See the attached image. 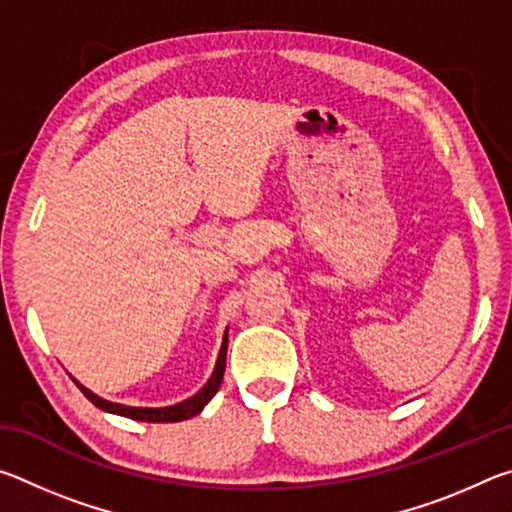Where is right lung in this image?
<instances>
[{
  "label": "right lung",
  "mask_w": 512,
  "mask_h": 512,
  "mask_svg": "<svg viewBox=\"0 0 512 512\" xmlns=\"http://www.w3.org/2000/svg\"><path fill=\"white\" fill-rule=\"evenodd\" d=\"M225 352H228V334L223 336V345H221V352H219V361H216V368L212 372V377L207 384L198 391L194 397H189L187 402H180L176 406H167V409H135V406H124V404H112L101 400L94 393H90L88 388H83L79 381H76V386L81 388V393L88 397V400L99 406L101 411H108V413H117V415H124V418H131V420H142V422H180V420H189L194 418V415L201 413L205 409V404L212 400L219 391L221 381H223V372H225Z\"/></svg>",
  "instance_id": "add662e5"
}]
</instances>
